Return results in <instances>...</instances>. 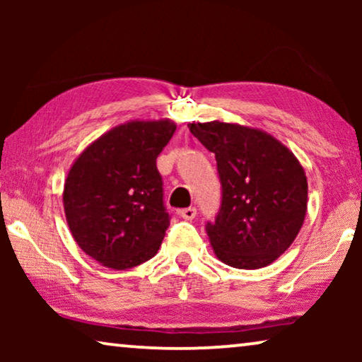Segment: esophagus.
Returning a JSON list of instances; mask_svg holds the SVG:
<instances>
[{"mask_svg":"<svg viewBox=\"0 0 362 362\" xmlns=\"http://www.w3.org/2000/svg\"><path fill=\"white\" fill-rule=\"evenodd\" d=\"M196 214H197L196 207H186V209H182L180 212V216L182 217V219H186V221H192L196 217Z\"/></svg>","mask_w":362,"mask_h":362,"instance_id":"obj_1","label":"esophagus"}]
</instances>
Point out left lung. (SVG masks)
Masks as SVG:
<instances>
[{
	"instance_id": "obj_1",
	"label": "left lung",
	"mask_w": 362,
	"mask_h": 362,
	"mask_svg": "<svg viewBox=\"0 0 362 362\" xmlns=\"http://www.w3.org/2000/svg\"><path fill=\"white\" fill-rule=\"evenodd\" d=\"M187 127L217 161L222 204L206 226L216 257L234 269L270 265L293 244L306 216L308 181L298 158L259 128L222 120Z\"/></svg>"
}]
</instances>
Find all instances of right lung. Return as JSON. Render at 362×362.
Instances as JSON below:
<instances>
[{"instance_id":"right-lung-1","label":"right lung","mask_w":362,"mask_h":362,"mask_svg":"<svg viewBox=\"0 0 362 362\" xmlns=\"http://www.w3.org/2000/svg\"><path fill=\"white\" fill-rule=\"evenodd\" d=\"M176 123L130 120L92 141L64 182V212L74 240L113 270L150 260L170 226L156 158Z\"/></svg>"}]
</instances>
